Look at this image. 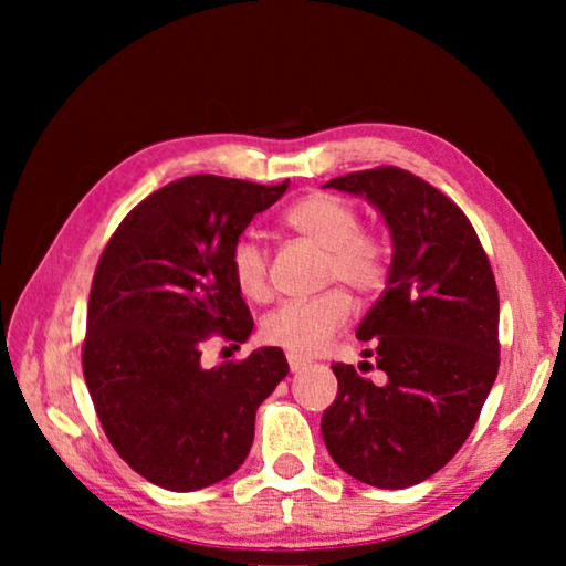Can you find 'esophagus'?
<instances>
[{"mask_svg": "<svg viewBox=\"0 0 566 566\" xmlns=\"http://www.w3.org/2000/svg\"><path fill=\"white\" fill-rule=\"evenodd\" d=\"M286 361H290V369H292V371H302V369L306 367V361H304V359H300V357H292V354H290V357H286Z\"/></svg>", "mask_w": 566, "mask_h": 566, "instance_id": "esophagus-1", "label": "esophagus"}]
</instances>
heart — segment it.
Masks as SVG:
<instances>
[{"label": "heart", "instance_id": "obj_1", "mask_svg": "<svg viewBox=\"0 0 566 566\" xmlns=\"http://www.w3.org/2000/svg\"><path fill=\"white\" fill-rule=\"evenodd\" d=\"M286 227L327 252L324 276L339 280L357 294H371L385 284L387 254L375 237L361 234V219L347 199L327 191L306 195L284 214ZM229 272L247 300L262 302L270 292V262L264 247L252 237H239L229 249ZM352 302L342 290L312 300H292L262 319V339L292 357H312L349 319Z\"/></svg>", "mask_w": 566, "mask_h": 566}]
</instances>
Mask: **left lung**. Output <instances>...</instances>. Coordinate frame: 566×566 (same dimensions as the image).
Masks as SVG:
<instances>
[{
	"instance_id": "1",
	"label": "left lung",
	"mask_w": 566,
	"mask_h": 566,
	"mask_svg": "<svg viewBox=\"0 0 566 566\" xmlns=\"http://www.w3.org/2000/svg\"><path fill=\"white\" fill-rule=\"evenodd\" d=\"M324 187L379 209L391 264L357 329L387 377L375 385L334 364L339 391L322 437L349 476L405 490L439 472L476 424L500 369V294L474 227L429 181L377 167Z\"/></svg>"
}]
</instances>
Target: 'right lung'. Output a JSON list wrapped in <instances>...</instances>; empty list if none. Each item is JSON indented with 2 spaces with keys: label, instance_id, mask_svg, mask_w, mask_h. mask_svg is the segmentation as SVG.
<instances>
[{
  "label": "right lung",
  "instance_id": "obj_1",
  "mask_svg": "<svg viewBox=\"0 0 566 566\" xmlns=\"http://www.w3.org/2000/svg\"><path fill=\"white\" fill-rule=\"evenodd\" d=\"M286 187L181 177L134 207L99 256L84 381L117 454L169 492L234 474L252 449L256 409L290 371L280 347L212 369L199 361L214 332L234 344L252 334L229 249Z\"/></svg>",
  "mask_w": 566,
  "mask_h": 566
}]
</instances>
